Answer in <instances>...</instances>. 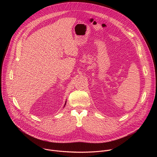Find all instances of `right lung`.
<instances>
[{
	"label": "right lung",
	"instance_id": "1",
	"mask_svg": "<svg viewBox=\"0 0 157 157\" xmlns=\"http://www.w3.org/2000/svg\"><path fill=\"white\" fill-rule=\"evenodd\" d=\"M66 102H65V104H64V107L65 106V105H66Z\"/></svg>",
	"mask_w": 157,
	"mask_h": 157
}]
</instances>
